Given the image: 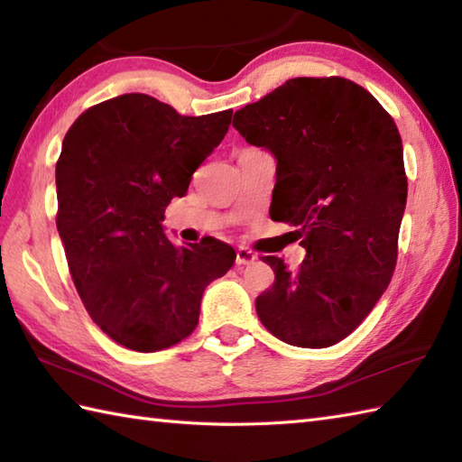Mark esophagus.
I'll return each mask as SVG.
<instances>
[{
    "instance_id": "1",
    "label": "esophagus",
    "mask_w": 462,
    "mask_h": 462,
    "mask_svg": "<svg viewBox=\"0 0 462 462\" xmlns=\"http://www.w3.org/2000/svg\"><path fill=\"white\" fill-rule=\"evenodd\" d=\"M256 260V254L250 252L248 248H238L236 250V263L238 266H246V263H252Z\"/></svg>"
}]
</instances>
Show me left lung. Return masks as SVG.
Here are the masks:
<instances>
[{"label": "left lung", "instance_id": "obj_1", "mask_svg": "<svg viewBox=\"0 0 462 462\" xmlns=\"http://www.w3.org/2000/svg\"><path fill=\"white\" fill-rule=\"evenodd\" d=\"M234 129L278 161L270 216L298 226V270L263 256L276 273L256 298L272 336L321 349L346 339L375 308L397 266L407 204L395 121L343 77H296L234 113Z\"/></svg>", "mask_w": 462, "mask_h": 462}]
</instances>
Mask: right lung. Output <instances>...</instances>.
<instances>
[{
    "instance_id": "add662e5",
    "label": "right lung",
    "mask_w": 462,
    "mask_h": 462,
    "mask_svg": "<svg viewBox=\"0 0 462 462\" xmlns=\"http://www.w3.org/2000/svg\"><path fill=\"white\" fill-rule=\"evenodd\" d=\"M232 111L184 116L143 93L87 109L55 166L57 230L91 319L119 346L152 353L199 326L210 282L236 252L212 236L176 248L164 210L228 133Z\"/></svg>"
}]
</instances>
